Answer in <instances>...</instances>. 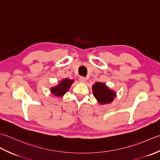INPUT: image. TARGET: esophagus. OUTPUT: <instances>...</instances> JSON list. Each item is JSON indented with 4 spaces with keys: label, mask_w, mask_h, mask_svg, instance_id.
Returning <instances> with one entry per match:
<instances>
[{
    "label": "esophagus",
    "mask_w": 160,
    "mask_h": 160,
    "mask_svg": "<svg viewBox=\"0 0 160 160\" xmlns=\"http://www.w3.org/2000/svg\"><path fill=\"white\" fill-rule=\"evenodd\" d=\"M79 82H81V83H85V82H86V78H85V77H81L79 78Z\"/></svg>",
    "instance_id": "obj_1"
}]
</instances>
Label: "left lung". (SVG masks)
Masks as SVG:
<instances>
[{
  "label": "left lung",
  "mask_w": 160,
  "mask_h": 160,
  "mask_svg": "<svg viewBox=\"0 0 160 160\" xmlns=\"http://www.w3.org/2000/svg\"><path fill=\"white\" fill-rule=\"evenodd\" d=\"M92 90L94 97L101 105L112 103L117 95L115 91L109 88L103 83H95L92 86Z\"/></svg>",
  "instance_id": "obj_1"
}]
</instances>
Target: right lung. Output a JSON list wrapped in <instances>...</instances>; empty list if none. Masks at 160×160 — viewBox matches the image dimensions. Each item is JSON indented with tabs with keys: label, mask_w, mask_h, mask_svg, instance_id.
<instances>
[{
	"label": "right lung",
	"mask_w": 160,
	"mask_h": 160,
	"mask_svg": "<svg viewBox=\"0 0 160 160\" xmlns=\"http://www.w3.org/2000/svg\"><path fill=\"white\" fill-rule=\"evenodd\" d=\"M74 83V80H70L68 79H62L57 86L52 87L50 88V92L58 97H62L67 91L70 89L72 84Z\"/></svg>",
	"instance_id": "add662e5"
}]
</instances>
